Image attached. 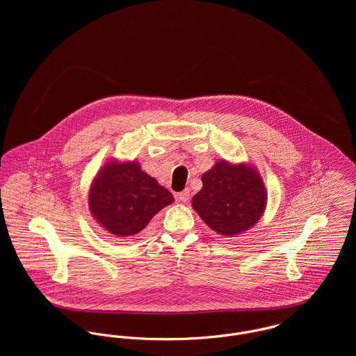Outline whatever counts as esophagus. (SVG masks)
Here are the masks:
<instances>
[{
    "label": "esophagus",
    "instance_id": "obj_1",
    "mask_svg": "<svg viewBox=\"0 0 356 356\" xmlns=\"http://www.w3.org/2000/svg\"><path fill=\"white\" fill-rule=\"evenodd\" d=\"M177 197H178V200H179L181 203H188V202H189V199H191V192L186 189V191L181 192Z\"/></svg>",
    "mask_w": 356,
    "mask_h": 356
}]
</instances>
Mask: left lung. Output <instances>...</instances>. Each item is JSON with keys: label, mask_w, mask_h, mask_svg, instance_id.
<instances>
[{"label": "left lung", "mask_w": 356, "mask_h": 356, "mask_svg": "<svg viewBox=\"0 0 356 356\" xmlns=\"http://www.w3.org/2000/svg\"><path fill=\"white\" fill-rule=\"evenodd\" d=\"M203 188L192 207L218 234L236 237L259 222L267 204V191L259 171L248 163L219 160L204 172Z\"/></svg>", "instance_id": "1"}]
</instances>
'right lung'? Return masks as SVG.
Here are the masks:
<instances>
[{"mask_svg": "<svg viewBox=\"0 0 356 356\" xmlns=\"http://www.w3.org/2000/svg\"><path fill=\"white\" fill-rule=\"evenodd\" d=\"M171 203L174 196L143 171L136 160L106 161L89 189L93 218L116 237L140 233L160 209Z\"/></svg>", "mask_w": 356, "mask_h": 356, "instance_id": "1", "label": "right lung"}]
</instances>
